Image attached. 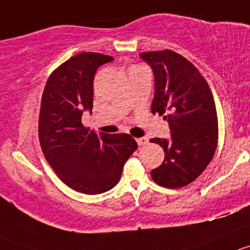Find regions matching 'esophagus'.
<instances>
[{
	"instance_id": "34e87169",
	"label": "esophagus",
	"mask_w": 250,
	"mask_h": 250,
	"mask_svg": "<svg viewBox=\"0 0 250 250\" xmlns=\"http://www.w3.org/2000/svg\"><path fill=\"white\" fill-rule=\"evenodd\" d=\"M136 142H137L138 146H144V144L148 143V138L146 137H140L136 140Z\"/></svg>"
}]
</instances>
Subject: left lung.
Here are the masks:
<instances>
[{
	"instance_id": "8db88e82",
	"label": "left lung",
	"mask_w": 250,
	"mask_h": 250,
	"mask_svg": "<svg viewBox=\"0 0 250 250\" xmlns=\"http://www.w3.org/2000/svg\"><path fill=\"white\" fill-rule=\"evenodd\" d=\"M154 73L151 113L165 115L171 138H151L165 151L164 163L151 171L156 184L185 187L205 171L218 143V117L207 82L190 61L172 50L141 53Z\"/></svg>"
}]
</instances>
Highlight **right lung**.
I'll return each instance as SVG.
<instances>
[{
    "label": "right lung",
    "mask_w": 250,
    "mask_h": 250,
    "mask_svg": "<svg viewBox=\"0 0 250 250\" xmlns=\"http://www.w3.org/2000/svg\"><path fill=\"white\" fill-rule=\"evenodd\" d=\"M110 61L100 53L72 56L50 74L43 91L38 135L44 158L61 181L83 194L114 188L137 149L130 135H97L82 124L83 113L92 109L95 73Z\"/></svg>",
    "instance_id": "right-lung-1"
}]
</instances>
